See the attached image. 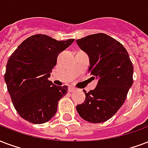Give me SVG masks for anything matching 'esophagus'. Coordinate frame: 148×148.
<instances>
[{
  "label": "esophagus",
  "instance_id": "1",
  "mask_svg": "<svg viewBox=\"0 0 148 148\" xmlns=\"http://www.w3.org/2000/svg\"><path fill=\"white\" fill-rule=\"evenodd\" d=\"M74 91H75V89L73 88V87H70V88L69 89V92H71V93H73V92H74Z\"/></svg>",
  "mask_w": 148,
  "mask_h": 148
}]
</instances>
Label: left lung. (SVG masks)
<instances>
[{
  "mask_svg": "<svg viewBox=\"0 0 148 148\" xmlns=\"http://www.w3.org/2000/svg\"><path fill=\"white\" fill-rule=\"evenodd\" d=\"M76 44L88 55L90 75L97 79L94 90H83L86 98L76 110L84 120L104 123L125 101L133 85V64L123 44L104 33L89 35L76 40Z\"/></svg>",
  "mask_w": 148,
  "mask_h": 148,
  "instance_id": "1",
  "label": "left lung"
}]
</instances>
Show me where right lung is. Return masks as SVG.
<instances>
[{"mask_svg":"<svg viewBox=\"0 0 148 148\" xmlns=\"http://www.w3.org/2000/svg\"><path fill=\"white\" fill-rule=\"evenodd\" d=\"M74 39L56 40L42 34L28 37L10 56L4 81L18 115L33 124L47 123L57 112L58 104L68 86L48 80L58 54Z\"/></svg>","mask_w":148,"mask_h":148,"instance_id":"right-lung-1","label":"right lung"}]
</instances>
